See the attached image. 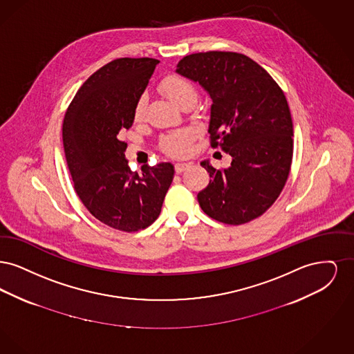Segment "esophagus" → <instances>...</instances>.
<instances>
[{"mask_svg": "<svg viewBox=\"0 0 354 354\" xmlns=\"http://www.w3.org/2000/svg\"><path fill=\"white\" fill-rule=\"evenodd\" d=\"M191 167V163H176L175 165V172L176 174H182L183 171Z\"/></svg>", "mask_w": 354, "mask_h": 354, "instance_id": "obj_1", "label": "esophagus"}]
</instances>
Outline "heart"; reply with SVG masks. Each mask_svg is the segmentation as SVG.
I'll return each instance as SVG.
<instances>
[{"instance_id": "obj_1", "label": "heart", "mask_w": 354, "mask_h": 354, "mask_svg": "<svg viewBox=\"0 0 354 354\" xmlns=\"http://www.w3.org/2000/svg\"><path fill=\"white\" fill-rule=\"evenodd\" d=\"M160 91L174 102L178 106H182L185 102L196 100V90L194 84H191L187 78L178 75V74H169L162 80L159 84ZM147 101L145 97H142L136 102L135 106V119L140 120L145 115ZM194 138V133L191 130H179L169 134L162 136L160 139V147L165 152L174 156H183L189 151V143Z\"/></svg>"}]
</instances>
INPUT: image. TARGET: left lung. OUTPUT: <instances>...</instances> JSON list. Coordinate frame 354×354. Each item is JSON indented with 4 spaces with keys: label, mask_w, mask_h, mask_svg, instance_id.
Wrapping results in <instances>:
<instances>
[{
    "label": "left lung",
    "mask_w": 354,
    "mask_h": 354,
    "mask_svg": "<svg viewBox=\"0 0 354 354\" xmlns=\"http://www.w3.org/2000/svg\"><path fill=\"white\" fill-rule=\"evenodd\" d=\"M176 73L199 82L212 100L209 143L232 156L228 169L207 160L203 211L240 225L261 216L281 194L293 156V123L284 91L250 57L234 51L185 55Z\"/></svg>",
    "instance_id": "obj_1"
}]
</instances>
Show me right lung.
Listing matches in <instances>:
<instances>
[{"mask_svg":"<svg viewBox=\"0 0 354 354\" xmlns=\"http://www.w3.org/2000/svg\"><path fill=\"white\" fill-rule=\"evenodd\" d=\"M153 58H118L90 75L68 104L62 139L74 189L103 224L136 232L158 219L174 179V166L159 163L133 172L124 158L135 106L153 68Z\"/></svg>","mask_w":354,"mask_h":354,"instance_id":"obj_1","label":"right lung"}]
</instances>
